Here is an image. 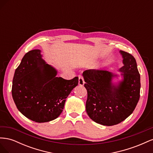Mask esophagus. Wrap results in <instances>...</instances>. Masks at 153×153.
<instances>
[{
  "mask_svg": "<svg viewBox=\"0 0 153 153\" xmlns=\"http://www.w3.org/2000/svg\"><path fill=\"white\" fill-rule=\"evenodd\" d=\"M84 77H83L82 75H78V84H79L80 85L82 86L84 85Z\"/></svg>",
  "mask_w": 153,
  "mask_h": 153,
  "instance_id": "34e87169",
  "label": "esophagus"
}]
</instances>
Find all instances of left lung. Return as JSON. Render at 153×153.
Returning a JSON list of instances; mask_svg holds the SVG:
<instances>
[{
    "label": "left lung",
    "mask_w": 153,
    "mask_h": 153,
    "mask_svg": "<svg viewBox=\"0 0 153 153\" xmlns=\"http://www.w3.org/2000/svg\"><path fill=\"white\" fill-rule=\"evenodd\" d=\"M120 52L124 66L119 69L124 79L117 86L111 80L113 74L102 69H88L83 73L87 91L86 112L89 117L104 126L123 121L135 110L140 98V76L136 60L124 51Z\"/></svg>",
    "instance_id": "left-lung-1"
}]
</instances>
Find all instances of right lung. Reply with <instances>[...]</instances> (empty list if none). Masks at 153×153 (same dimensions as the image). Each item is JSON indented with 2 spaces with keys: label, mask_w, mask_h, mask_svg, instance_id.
Wrapping results in <instances>:
<instances>
[{
  "label": "right lung",
  "mask_w": 153,
  "mask_h": 153,
  "mask_svg": "<svg viewBox=\"0 0 153 153\" xmlns=\"http://www.w3.org/2000/svg\"><path fill=\"white\" fill-rule=\"evenodd\" d=\"M40 52L32 50L24 55L15 70L11 92L23 115L36 123H45L62 113L66 99L78 84V78L57 77V71L45 64Z\"/></svg>",
  "instance_id": "add662e5"
}]
</instances>
